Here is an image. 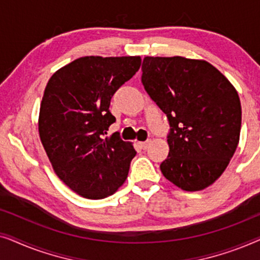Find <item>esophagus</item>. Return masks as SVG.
<instances>
[{"label":"esophagus","instance_id":"1","mask_svg":"<svg viewBox=\"0 0 260 260\" xmlns=\"http://www.w3.org/2000/svg\"><path fill=\"white\" fill-rule=\"evenodd\" d=\"M151 141H145V142H138V145H140L141 149H147L149 145H150Z\"/></svg>","mask_w":260,"mask_h":260}]
</instances>
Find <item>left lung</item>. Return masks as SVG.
<instances>
[{
	"label": "left lung",
	"mask_w": 260,
	"mask_h": 260,
	"mask_svg": "<svg viewBox=\"0 0 260 260\" xmlns=\"http://www.w3.org/2000/svg\"><path fill=\"white\" fill-rule=\"evenodd\" d=\"M145 91L170 124L163 176L187 191L221 176L239 143L241 105L236 87L218 69L184 56H145Z\"/></svg>",
	"instance_id": "1"
}]
</instances>
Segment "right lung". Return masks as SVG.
I'll use <instances>...</instances> for the list:
<instances>
[{
    "mask_svg": "<svg viewBox=\"0 0 260 260\" xmlns=\"http://www.w3.org/2000/svg\"><path fill=\"white\" fill-rule=\"evenodd\" d=\"M141 56H81L61 67L46 85L39 135L56 176L80 197L99 200L125 182L134 145L118 133L106 137L116 118L115 92L133 78Z\"/></svg>",
    "mask_w": 260,
    "mask_h": 260,
    "instance_id": "right-lung-1",
    "label": "right lung"
}]
</instances>
